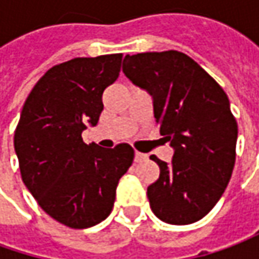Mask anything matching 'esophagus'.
Wrapping results in <instances>:
<instances>
[{"label": "esophagus", "instance_id": "1", "mask_svg": "<svg viewBox=\"0 0 259 259\" xmlns=\"http://www.w3.org/2000/svg\"><path fill=\"white\" fill-rule=\"evenodd\" d=\"M143 159H146V155L141 152H135V162H141Z\"/></svg>", "mask_w": 259, "mask_h": 259}]
</instances>
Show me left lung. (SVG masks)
<instances>
[{
    "mask_svg": "<svg viewBox=\"0 0 259 259\" xmlns=\"http://www.w3.org/2000/svg\"><path fill=\"white\" fill-rule=\"evenodd\" d=\"M123 72L148 91L153 116L174 156L152 155L159 178L148 187L152 211L171 225H190L216 206L236 158L238 124L223 88L196 61L177 51L126 55Z\"/></svg>",
    "mask_w": 259,
    "mask_h": 259,
    "instance_id": "obj_1",
    "label": "left lung"
}]
</instances>
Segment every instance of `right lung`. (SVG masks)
Returning a JSON list of instances; mask_svg holds the SVG:
<instances>
[{"label": "right lung", "mask_w": 259, "mask_h": 259, "mask_svg": "<svg viewBox=\"0 0 259 259\" xmlns=\"http://www.w3.org/2000/svg\"><path fill=\"white\" fill-rule=\"evenodd\" d=\"M121 53L75 58L45 73L23 106L14 133L20 172L51 218L72 229L91 228L111 213L118 180L135 151L87 145L82 132L97 126L103 93L118 78Z\"/></svg>", "instance_id": "obj_1"}]
</instances>
